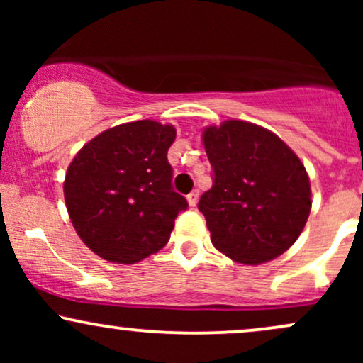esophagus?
Listing matches in <instances>:
<instances>
[{"label": "esophagus", "instance_id": "1", "mask_svg": "<svg viewBox=\"0 0 363 363\" xmlns=\"http://www.w3.org/2000/svg\"><path fill=\"white\" fill-rule=\"evenodd\" d=\"M198 198H199L198 189L191 191V193L187 194V203H189V206H196V203H198Z\"/></svg>", "mask_w": 363, "mask_h": 363}]
</instances>
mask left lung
Segmentation results:
<instances>
[{
	"instance_id": "8db88e82",
	"label": "left lung",
	"mask_w": 363,
	"mask_h": 363,
	"mask_svg": "<svg viewBox=\"0 0 363 363\" xmlns=\"http://www.w3.org/2000/svg\"><path fill=\"white\" fill-rule=\"evenodd\" d=\"M213 186L203 193L211 242L242 264L272 261L290 247L311 213V184L298 157L268 129L225 121L203 133Z\"/></svg>"
}]
</instances>
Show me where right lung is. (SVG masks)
Masks as SVG:
<instances>
[{"instance_id":"1","label":"right lung","mask_w":363,"mask_h":363,"mask_svg":"<svg viewBox=\"0 0 363 363\" xmlns=\"http://www.w3.org/2000/svg\"><path fill=\"white\" fill-rule=\"evenodd\" d=\"M176 129L143 119L95 136L69 164L65 201L80 239L104 259L133 264L169 242L187 201L167 160Z\"/></svg>"}]
</instances>
